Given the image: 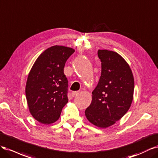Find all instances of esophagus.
<instances>
[{"label": "esophagus", "instance_id": "1", "mask_svg": "<svg viewBox=\"0 0 158 158\" xmlns=\"http://www.w3.org/2000/svg\"><path fill=\"white\" fill-rule=\"evenodd\" d=\"M79 93H80L79 91H73V92L72 93V95L73 97H75V96H77V94H79Z\"/></svg>", "mask_w": 158, "mask_h": 158}]
</instances>
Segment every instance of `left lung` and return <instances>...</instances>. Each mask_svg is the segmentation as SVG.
I'll return each mask as SVG.
<instances>
[{"label": "left lung", "mask_w": 158, "mask_h": 158, "mask_svg": "<svg viewBox=\"0 0 158 158\" xmlns=\"http://www.w3.org/2000/svg\"><path fill=\"white\" fill-rule=\"evenodd\" d=\"M98 56L102 65L101 76L85 114L91 123L106 128L129 110L133 98L135 82L129 64L119 54L98 50Z\"/></svg>", "instance_id": "8db88e82"}]
</instances>
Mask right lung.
<instances>
[{
  "label": "right lung",
  "mask_w": 158,
  "mask_h": 158,
  "mask_svg": "<svg viewBox=\"0 0 158 158\" xmlns=\"http://www.w3.org/2000/svg\"><path fill=\"white\" fill-rule=\"evenodd\" d=\"M74 52L72 48L53 46L39 56L30 71L25 95L30 113L40 123L56 121L68 103V81L64 68Z\"/></svg>",
  "instance_id": "add662e5"
}]
</instances>
